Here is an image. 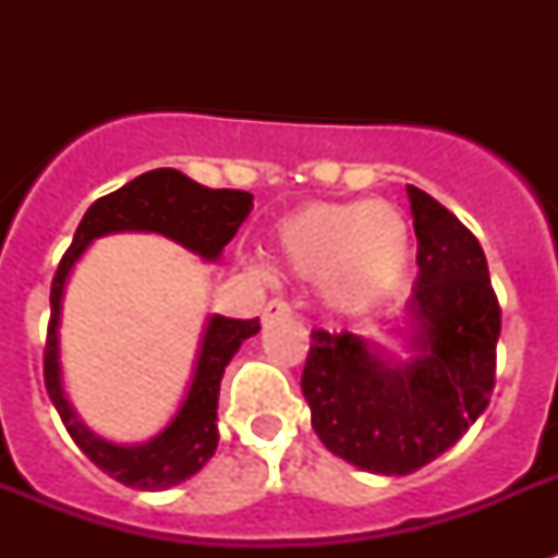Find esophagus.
I'll list each match as a JSON object with an SVG mask.
<instances>
[{
    "label": "esophagus",
    "instance_id": "34e87169",
    "mask_svg": "<svg viewBox=\"0 0 558 558\" xmlns=\"http://www.w3.org/2000/svg\"><path fill=\"white\" fill-rule=\"evenodd\" d=\"M292 315V306L283 301V298H271L269 304L263 306V322H271V318H287Z\"/></svg>",
    "mask_w": 558,
    "mask_h": 558
}]
</instances>
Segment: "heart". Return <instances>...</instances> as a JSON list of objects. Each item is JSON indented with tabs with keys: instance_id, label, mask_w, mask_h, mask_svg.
Instances as JSON below:
<instances>
[{
	"instance_id": "obj_1",
	"label": "heart",
	"mask_w": 558,
	"mask_h": 558,
	"mask_svg": "<svg viewBox=\"0 0 558 558\" xmlns=\"http://www.w3.org/2000/svg\"><path fill=\"white\" fill-rule=\"evenodd\" d=\"M283 271L318 280L336 313H365L405 280L414 234L390 202H315L289 214L271 236Z\"/></svg>"
}]
</instances>
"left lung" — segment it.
I'll list each match as a JSON object with an SVG mask.
<instances>
[{"label": "left lung", "instance_id": "obj_1", "mask_svg": "<svg viewBox=\"0 0 558 558\" xmlns=\"http://www.w3.org/2000/svg\"><path fill=\"white\" fill-rule=\"evenodd\" d=\"M416 231L408 362L356 332L313 330L301 390L332 454L373 475H411L469 432L495 388L501 306L475 234L408 185Z\"/></svg>", "mask_w": 558, "mask_h": 558}]
</instances>
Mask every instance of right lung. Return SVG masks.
<instances>
[{
	"instance_id": "obj_1",
	"label": "right lung",
	"mask_w": 558,
	"mask_h": 558,
	"mask_svg": "<svg viewBox=\"0 0 558 558\" xmlns=\"http://www.w3.org/2000/svg\"><path fill=\"white\" fill-rule=\"evenodd\" d=\"M252 193L245 191H214L199 185L173 168L150 170L118 187L116 193L92 202V208L83 214L81 226L74 231L69 252L57 266L51 280V322L46 339V390L72 440L95 466L116 477L118 484L144 493H161L196 475L214 458L219 442V381L240 344L260 330V322L210 315L202 332L191 388L173 420L153 440L138 446H118L89 432L65 399L63 376H60V332H57L63 313L65 280L92 240L116 231H156L170 236L173 243L185 245L187 252L199 254L202 260H217L236 234V228L252 214Z\"/></svg>"
}]
</instances>
